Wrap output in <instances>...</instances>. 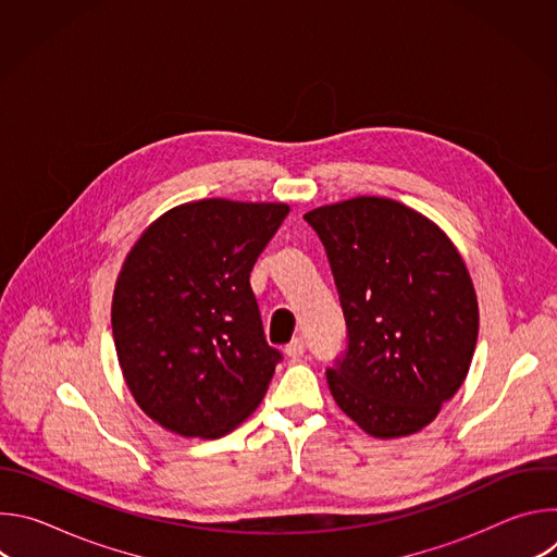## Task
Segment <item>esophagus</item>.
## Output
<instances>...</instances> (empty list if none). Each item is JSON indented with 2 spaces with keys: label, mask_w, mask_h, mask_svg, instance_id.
I'll use <instances>...</instances> for the list:
<instances>
[{
  "label": "esophagus",
  "mask_w": 557,
  "mask_h": 557,
  "mask_svg": "<svg viewBox=\"0 0 557 557\" xmlns=\"http://www.w3.org/2000/svg\"><path fill=\"white\" fill-rule=\"evenodd\" d=\"M284 352L290 357V359H297L304 355V339L301 337H295L290 344H286Z\"/></svg>",
  "instance_id": "34e87169"
}]
</instances>
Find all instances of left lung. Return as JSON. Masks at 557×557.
<instances>
[{
    "instance_id": "1",
    "label": "left lung",
    "mask_w": 557,
    "mask_h": 557,
    "mask_svg": "<svg viewBox=\"0 0 557 557\" xmlns=\"http://www.w3.org/2000/svg\"><path fill=\"white\" fill-rule=\"evenodd\" d=\"M326 249L348 346L326 370L337 406L370 436L430 425L462 385L479 301L449 237L419 211L376 196L304 215Z\"/></svg>"
}]
</instances>
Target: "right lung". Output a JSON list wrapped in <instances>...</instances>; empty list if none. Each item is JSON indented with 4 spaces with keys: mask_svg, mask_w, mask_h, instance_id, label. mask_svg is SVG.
I'll list each match as a JSON object with an SVG mask.
<instances>
[{
    "mask_svg": "<svg viewBox=\"0 0 557 557\" xmlns=\"http://www.w3.org/2000/svg\"><path fill=\"white\" fill-rule=\"evenodd\" d=\"M286 215L284 202H187L127 253L112 297L114 346L158 425L220 438L264 399L282 352L267 344L249 277Z\"/></svg>",
    "mask_w": 557,
    "mask_h": 557,
    "instance_id": "obj_1",
    "label": "right lung"
}]
</instances>
